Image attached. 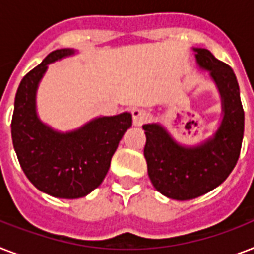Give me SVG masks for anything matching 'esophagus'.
I'll return each mask as SVG.
<instances>
[{"label": "esophagus", "instance_id": "34e87169", "mask_svg": "<svg viewBox=\"0 0 254 254\" xmlns=\"http://www.w3.org/2000/svg\"><path fill=\"white\" fill-rule=\"evenodd\" d=\"M131 116H133V124L135 127H139L142 125L147 119V112L145 109H141V108H135L131 112Z\"/></svg>", "mask_w": 254, "mask_h": 254}]
</instances>
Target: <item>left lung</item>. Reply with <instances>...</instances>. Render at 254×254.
Listing matches in <instances>:
<instances>
[{"mask_svg":"<svg viewBox=\"0 0 254 254\" xmlns=\"http://www.w3.org/2000/svg\"><path fill=\"white\" fill-rule=\"evenodd\" d=\"M197 64L208 71L221 96L223 120L212 138L199 146H182L159 124H145L143 155L147 174L157 191L175 200H190L228 178L240 157L244 135V109L236 75L208 50L193 49Z\"/></svg>","mask_w":254,"mask_h":254,"instance_id":"8db88e82","label":"left lung"}]
</instances>
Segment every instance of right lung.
<instances>
[{"label":"right lung","mask_w":254,"mask_h":254,"mask_svg":"<svg viewBox=\"0 0 254 254\" xmlns=\"http://www.w3.org/2000/svg\"><path fill=\"white\" fill-rule=\"evenodd\" d=\"M72 54L69 49L55 50L26 73L11 119L13 146L25 175L42 192L62 199L83 197L101 185L124 133L131 127L127 112L97 117L68 133L54 130L38 119L35 96L47 65Z\"/></svg>","instance_id":"right-lung-1"}]
</instances>
